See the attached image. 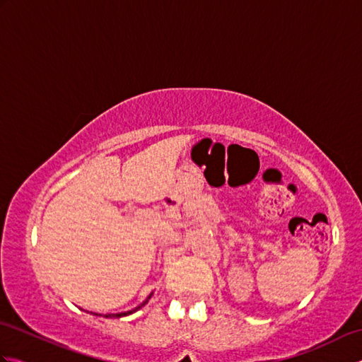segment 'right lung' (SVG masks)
Wrapping results in <instances>:
<instances>
[{"label":"right lung","mask_w":362,"mask_h":362,"mask_svg":"<svg viewBox=\"0 0 362 362\" xmlns=\"http://www.w3.org/2000/svg\"><path fill=\"white\" fill-rule=\"evenodd\" d=\"M148 298H151V296H149ZM146 303H148V300H146V302H144V303H141L140 306H138V308H135V310H132V311H127V313H119V314H105V316H104V317H122V316H127V314H132V313H135L136 310H140V308H141V306H144ZM96 316H98V314H96Z\"/></svg>","instance_id":"1"}]
</instances>
